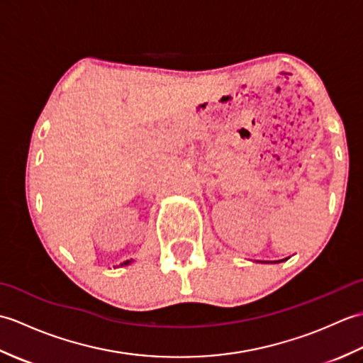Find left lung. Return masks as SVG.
<instances>
[{
  "mask_svg": "<svg viewBox=\"0 0 363 363\" xmlns=\"http://www.w3.org/2000/svg\"><path fill=\"white\" fill-rule=\"evenodd\" d=\"M289 259V257H287ZM287 259H284V260H287ZM284 260H277V262H284Z\"/></svg>",
  "mask_w": 363,
  "mask_h": 363,
  "instance_id": "8db88e82",
  "label": "left lung"
}]
</instances>
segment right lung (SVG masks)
Instances as JSON below:
<instances>
[{"instance_id": "add662e5", "label": "right lung", "mask_w": 363, "mask_h": 363, "mask_svg": "<svg viewBox=\"0 0 363 363\" xmlns=\"http://www.w3.org/2000/svg\"><path fill=\"white\" fill-rule=\"evenodd\" d=\"M130 262H134L133 259H130V260H126V262H123V264H120V267H125V265H129L130 264Z\"/></svg>"}]
</instances>
